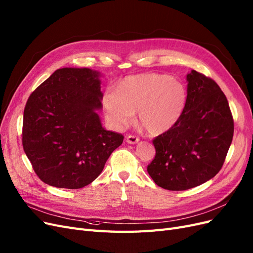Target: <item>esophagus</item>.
<instances>
[{
    "label": "esophagus",
    "instance_id": "34e87169",
    "mask_svg": "<svg viewBox=\"0 0 253 253\" xmlns=\"http://www.w3.org/2000/svg\"><path fill=\"white\" fill-rule=\"evenodd\" d=\"M126 142L129 143V144H136L138 142V137L136 135H132V134L127 135Z\"/></svg>",
    "mask_w": 253,
    "mask_h": 253
}]
</instances>
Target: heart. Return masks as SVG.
<instances>
[{"mask_svg": "<svg viewBox=\"0 0 253 253\" xmlns=\"http://www.w3.org/2000/svg\"><path fill=\"white\" fill-rule=\"evenodd\" d=\"M188 91L167 75L142 73L122 81L119 90L107 89L102 102L109 123L118 130L132 124L138 111L141 125L158 135L172 128L185 111Z\"/></svg>", "mask_w": 253, "mask_h": 253, "instance_id": "heart-1", "label": "heart"}]
</instances>
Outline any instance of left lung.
<instances>
[{
	"label": "left lung",
	"instance_id": "8db88e82",
	"mask_svg": "<svg viewBox=\"0 0 253 253\" xmlns=\"http://www.w3.org/2000/svg\"><path fill=\"white\" fill-rule=\"evenodd\" d=\"M188 100L177 123L153 138L156 157L147 166L162 188L187 190L212 178L222 169L232 142L234 122L222 89L192 70L187 75Z\"/></svg>",
	"mask_w": 253,
	"mask_h": 253
}]
</instances>
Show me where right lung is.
<instances>
[{"label": "right lung", "instance_id": "obj_1", "mask_svg": "<svg viewBox=\"0 0 253 253\" xmlns=\"http://www.w3.org/2000/svg\"><path fill=\"white\" fill-rule=\"evenodd\" d=\"M100 73L61 68L32 92L23 116L22 144L36 174L58 188L79 189L101 174L124 135L107 131Z\"/></svg>", "mask_w": 253, "mask_h": 253}]
</instances>
